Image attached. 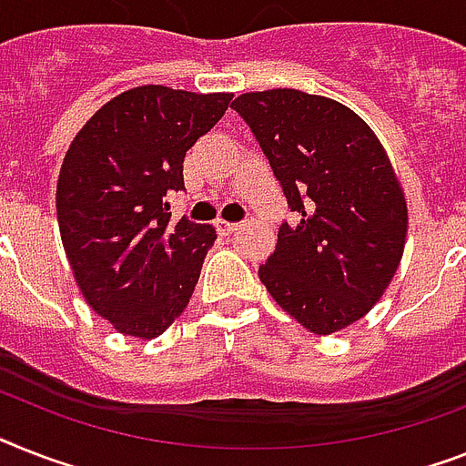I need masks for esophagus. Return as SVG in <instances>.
<instances>
[{
	"label": "esophagus",
	"instance_id": "obj_1",
	"mask_svg": "<svg viewBox=\"0 0 466 466\" xmlns=\"http://www.w3.org/2000/svg\"><path fill=\"white\" fill-rule=\"evenodd\" d=\"M217 230L221 236H230L233 230H238V224H230V221H224V218H217Z\"/></svg>",
	"mask_w": 466,
	"mask_h": 466
}]
</instances>
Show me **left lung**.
<instances>
[{"mask_svg": "<svg viewBox=\"0 0 466 466\" xmlns=\"http://www.w3.org/2000/svg\"><path fill=\"white\" fill-rule=\"evenodd\" d=\"M245 118L298 224H283L259 279L298 324L330 336L383 298L407 240V199L386 149L355 111L309 92H245Z\"/></svg>", "mask_w": 466, "mask_h": 466, "instance_id": "left-lung-1", "label": "left lung"}]
</instances>
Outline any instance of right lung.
Segmentation results:
<instances>
[{
  "mask_svg": "<svg viewBox=\"0 0 466 466\" xmlns=\"http://www.w3.org/2000/svg\"><path fill=\"white\" fill-rule=\"evenodd\" d=\"M230 92L126 90L73 137L56 183L59 233L87 305L123 336L152 340L183 314L217 240L173 221L186 152L228 109Z\"/></svg>",
  "mask_w": 466,
  "mask_h": 466,
  "instance_id": "1",
  "label": "right lung"
}]
</instances>
